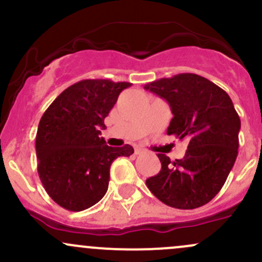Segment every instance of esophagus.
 <instances>
[{"instance_id":"esophagus-1","label":"esophagus","mask_w":262,"mask_h":262,"mask_svg":"<svg viewBox=\"0 0 262 262\" xmlns=\"http://www.w3.org/2000/svg\"><path fill=\"white\" fill-rule=\"evenodd\" d=\"M146 150H143V148H141V147H136L135 148V154L136 155H141V154H143L145 152Z\"/></svg>"}]
</instances>
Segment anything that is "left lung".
Returning a JSON list of instances; mask_svg holds the SVG:
<instances>
[{
	"label": "left lung",
	"mask_w": 262,
	"mask_h": 262,
	"mask_svg": "<svg viewBox=\"0 0 262 262\" xmlns=\"http://www.w3.org/2000/svg\"><path fill=\"white\" fill-rule=\"evenodd\" d=\"M165 98L173 117L167 135L188 139L184 159L159 154L161 170L146 180L160 201L175 209L204 206L224 186L237 157L241 121L229 95L207 78L179 74L145 85Z\"/></svg>",
	"instance_id": "left-lung-1"
}]
</instances>
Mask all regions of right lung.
Listing matches in <instances>:
<instances>
[{
    "mask_svg": "<svg viewBox=\"0 0 262 262\" xmlns=\"http://www.w3.org/2000/svg\"><path fill=\"white\" fill-rule=\"evenodd\" d=\"M132 83L82 80L67 87L45 111L36 135L37 171L57 205L82 211L97 204L108 188L110 167L130 156V145L111 147L101 131L121 91Z\"/></svg>",
    "mask_w": 262,
    "mask_h": 262,
    "instance_id": "obj_1",
    "label": "right lung"
}]
</instances>
